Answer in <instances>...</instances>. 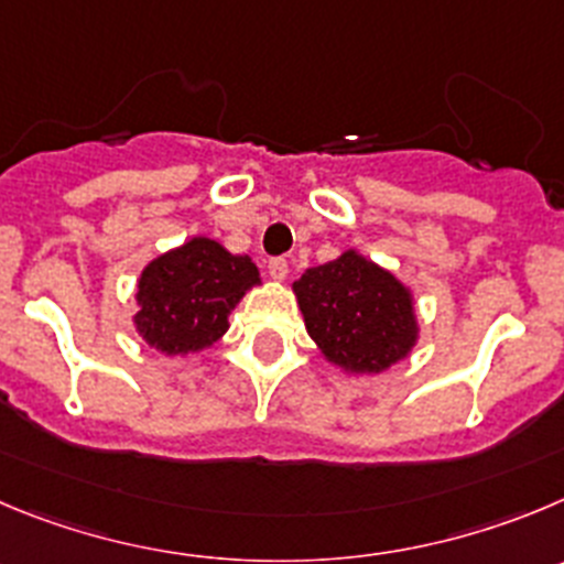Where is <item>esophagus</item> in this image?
<instances>
[{"label": "esophagus", "instance_id": "obj_1", "mask_svg": "<svg viewBox=\"0 0 564 564\" xmlns=\"http://www.w3.org/2000/svg\"><path fill=\"white\" fill-rule=\"evenodd\" d=\"M267 272H270L275 281H283V278L289 275V261L286 258H270V261H267Z\"/></svg>", "mask_w": 564, "mask_h": 564}]
</instances>
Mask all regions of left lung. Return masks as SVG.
Returning <instances> with one entry per match:
<instances>
[{
	"label": "left lung",
	"instance_id": "obj_1",
	"mask_svg": "<svg viewBox=\"0 0 564 564\" xmlns=\"http://www.w3.org/2000/svg\"><path fill=\"white\" fill-rule=\"evenodd\" d=\"M300 312L325 359L354 372H381L417 339L412 294L354 250L294 281Z\"/></svg>",
	"mask_w": 564,
	"mask_h": 564
}]
</instances>
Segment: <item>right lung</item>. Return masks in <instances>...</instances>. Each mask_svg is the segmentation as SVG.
Instances as JSON below:
<instances>
[{
    "mask_svg": "<svg viewBox=\"0 0 564 564\" xmlns=\"http://www.w3.org/2000/svg\"><path fill=\"white\" fill-rule=\"evenodd\" d=\"M258 281L250 258L197 236L141 272L139 334L166 356L203 350L228 330V314Z\"/></svg>",
    "mask_w": 564,
    "mask_h": 564,
    "instance_id": "1",
    "label": "right lung"
}]
</instances>
